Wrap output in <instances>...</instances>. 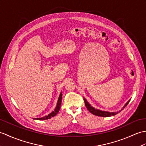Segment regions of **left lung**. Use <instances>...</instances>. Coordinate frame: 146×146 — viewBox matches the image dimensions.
<instances>
[{
    "mask_svg": "<svg viewBox=\"0 0 146 146\" xmlns=\"http://www.w3.org/2000/svg\"><path fill=\"white\" fill-rule=\"evenodd\" d=\"M83 99H84V103H85V106L88 109V110L90 112V113H92L93 114L96 115V116H101V117H110V116H114V115H116V114L119 113V112H120V111L123 110L124 108L128 104V103H129V101L131 100H129L127 102L124 104V106L123 107V108H122L121 110L118 111L117 112H110V111H102V110H100L96 109V108H94V107H93L88 102L87 100L85 99V98H83Z\"/></svg>",
    "mask_w": 146,
    "mask_h": 146,
    "instance_id": "8db88e82",
    "label": "left lung"
}]
</instances>
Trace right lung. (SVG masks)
Listing matches in <instances>:
<instances>
[{
	"label": "right lung",
	"instance_id": "add662e5",
	"mask_svg": "<svg viewBox=\"0 0 146 146\" xmlns=\"http://www.w3.org/2000/svg\"><path fill=\"white\" fill-rule=\"evenodd\" d=\"M62 92H61L60 94V96L58 98V102L56 104V106L55 108V109L53 111H52V113H50L49 114L47 115V116H45L42 117H38V118H33L34 119L36 120H46L50 119L52 117H54L57 114V113H58L60 107H61V104H62Z\"/></svg>",
	"mask_w": 146,
	"mask_h": 146
}]
</instances>
